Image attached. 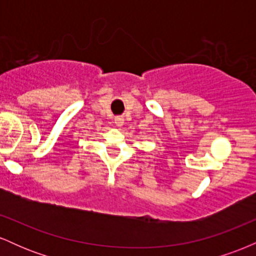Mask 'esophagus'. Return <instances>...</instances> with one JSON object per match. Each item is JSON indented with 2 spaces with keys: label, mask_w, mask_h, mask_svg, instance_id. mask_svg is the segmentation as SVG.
I'll return each mask as SVG.
<instances>
[{
  "label": "esophagus",
  "mask_w": 256,
  "mask_h": 256,
  "mask_svg": "<svg viewBox=\"0 0 256 256\" xmlns=\"http://www.w3.org/2000/svg\"><path fill=\"white\" fill-rule=\"evenodd\" d=\"M114 122H116V126H122L124 125V118H122V116H116Z\"/></svg>",
  "instance_id": "34e87169"
}]
</instances>
